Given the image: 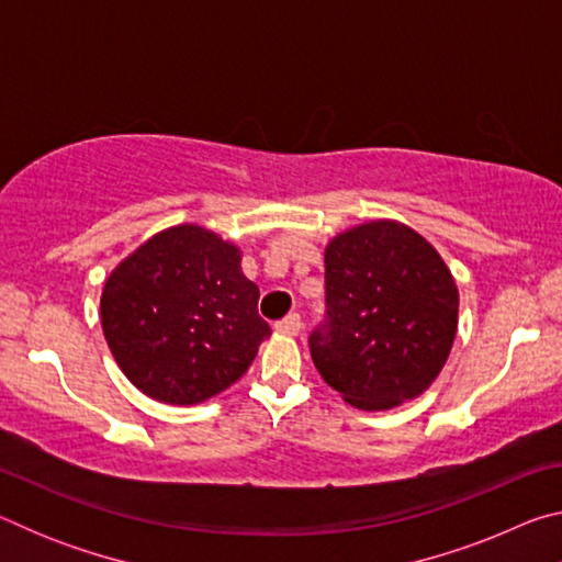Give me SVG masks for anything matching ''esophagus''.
Wrapping results in <instances>:
<instances>
[{"mask_svg": "<svg viewBox=\"0 0 562 562\" xmlns=\"http://www.w3.org/2000/svg\"><path fill=\"white\" fill-rule=\"evenodd\" d=\"M300 327H302V317L297 315V312H290L288 317L274 322V329L282 331V335H297Z\"/></svg>", "mask_w": 562, "mask_h": 562, "instance_id": "1", "label": "esophagus"}]
</instances>
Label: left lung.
<instances>
[{"mask_svg":"<svg viewBox=\"0 0 562 562\" xmlns=\"http://www.w3.org/2000/svg\"><path fill=\"white\" fill-rule=\"evenodd\" d=\"M459 290L439 252L392 221L341 233L325 252V317L310 331L322 379L376 412L416 398L449 359Z\"/></svg>","mask_w":562,"mask_h":562,"instance_id":"8db88e82","label":"left lung"}]
</instances>
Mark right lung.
<instances>
[{"instance_id":"1","label":"right lung","mask_w":562,"mask_h":562,"mask_svg":"<svg viewBox=\"0 0 562 562\" xmlns=\"http://www.w3.org/2000/svg\"><path fill=\"white\" fill-rule=\"evenodd\" d=\"M240 250L198 225L150 237L106 280L101 325L113 359L140 392L201 404L252 364L270 325Z\"/></svg>"}]
</instances>
